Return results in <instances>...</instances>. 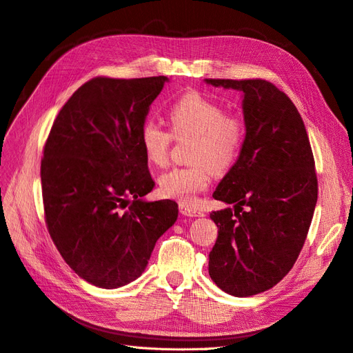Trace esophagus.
Masks as SVG:
<instances>
[{"label":"esophagus","mask_w":353,"mask_h":353,"mask_svg":"<svg viewBox=\"0 0 353 353\" xmlns=\"http://www.w3.org/2000/svg\"><path fill=\"white\" fill-rule=\"evenodd\" d=\"M179 208L180 212L183 215H188V217H203V212L201 210H196L190 205H185V203H180Z\"/></svg>","instance_id":"34e87169"}]
</instances>
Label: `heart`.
<instances>
[{"mask_svg": "<svg viewBox=\"0 0 353 353\" xmlns=\"http://www.w3.org/2000/svg\"><path fill=\"white\" fill-rule=\"evenodd\" d=\"M168 121L176 138L193 136L188 167L164 173L158 185L161 195L193 205L198 193L205 190L212 172L221 174L230 170L241 157L246 139L243 119L225 112L220 102L198 92H186L177 98L168 111ZM173 135L154 120L141 126L139 143L148 161L163 167L168 161Z\"/></svg>", "mask_w": 353, "mask_h": 353, "instance_id": "heart-1", "label": "heart"}]
</instances>
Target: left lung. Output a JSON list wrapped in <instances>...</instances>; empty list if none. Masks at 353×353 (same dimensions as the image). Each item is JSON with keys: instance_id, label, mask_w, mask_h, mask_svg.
Here are the masks:
<instances>
[{"instance_id": "obj_1", "label": "left lung", "mask_w": 353, "mask_h": 353, "mask_svg": "<svg viewBox=\"0 0 353 353\" xmlns=\"http://www.w3.org/2000/svg\"><path fill=\"white\" fill-rule=\"evenodd\" d=\"M241 90L246 139L212 198L234 208L211 212L219 236L210 277L237 298L271 289L288 274L308 234L318 196L311 143L290 98L263 79H205Z\"/></svg>"}]
</instances>
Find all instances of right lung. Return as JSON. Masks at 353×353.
Segmentation results:
<instances>
[{"label": "right lung", "instance_id": "obj_1", "mask_svg": "<svg viewBox=\"0 0 353 353\" xmlns=\"http://www.w3.org/2000/svg\"><path fill=\"white\" fill-rule=\"evenodd\" d=\"M167 81L90 79L63 105L45 142V223L63 259L94 286L138 279L177 220L174 201L143 199L155 183L139 132Z\"/></svg>", "mask_w": 353, "mask_h": 353}]
</instances>
